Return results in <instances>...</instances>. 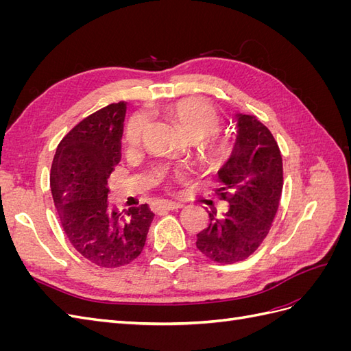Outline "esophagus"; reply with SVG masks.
Returning a JSON list of instances; mask_svg holds the SVG:
<instances>
[{
  "instance_id": "obj_1",
  "label": "esophagus",
  "mask_w": 351,
  "mask_h": 351,
  "mask_svg": "<svg viewBox=\"0 0 351 351\" xmlns=\"http://www.w3.org/2000/svg\"><path fill=\"white\" fill-rule=\"evenodd\" d=\"M182 206V204L178 202H173V200H161L158 202L156 205H154V210L155 212H161V210H173V209H178Z\"/></svg>"
}]
</instances>
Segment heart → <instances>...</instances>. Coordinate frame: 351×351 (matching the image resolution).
I'll return each mask as SVG.
<instances>
[{
    "label": "heart",
    "mask_w": 351,
    "mask_h": 351,
    "mask_svg": "<svg viewBox=\"0 0 351 351\" xmlns=\"http://www.w3.org/2000/svg\"><path fill=\"white\" fill-rule=\"evenodd\" d=\"M165 111L171 117L174 123L178 125V129L183 132V134L187 139H202L210 133L219 129L221 125V117L218 111L212 107V105L197 97H190L178 99L173 104L167 105ZM147 125V119L143 112H136L132 119L129 120L124 130V142L127 146H136L139 145L142 136L145 133V129ZM205 155L209 159H217L224 155L228 149L227 141L221 139V137H214L209 139L205 146ZM177 169L164 168L159 178H165L168 176H177Z\"/></svg>",
    "instance_id": "obj_1"
}]
</instances>
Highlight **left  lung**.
I'll list each match as a JSON object with an SVG mask.
<instances>
[{
    "instance_id": "left-lung-1",
    "label": "left lung",
    "mask_w": 351,
    "mask_h": 351,
    "mask_svg": "<svg viewBox=\"0 0 351 351\" xmlns=\"http://www.w3.org/2000/svg\"><path fill=\"white\" fill-rule=\"evenodd\" d=\"M218 182L227 210L209 212L210 222L196 236V247L210 261L234 263L247 259L268 236L282 193L281 151L258 117L237 114L236 145Z\"/></svg>"
}]
</instances>
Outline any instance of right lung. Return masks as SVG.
Here are the masks:
<instances>
[{
	"instance_id": "add662e5",
	"label": "right lung",
	"mask_w": 351,
	"mask_h": 351,
	"mask_svg": "<svg viewBox=\"0 0 351 351\" xmlns=\"http://www.w3.org/2000/svg\"><path fill=\"white\" fill-rule=\"evenodd\" d=\"M125 104L83 119L62 137L49 184L60 222L73 247L102 268H119L143 250L154 212L146 204L117 212L108 206V177L121 158Z\"/></svg>"
}]
</instances>
